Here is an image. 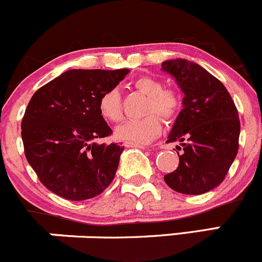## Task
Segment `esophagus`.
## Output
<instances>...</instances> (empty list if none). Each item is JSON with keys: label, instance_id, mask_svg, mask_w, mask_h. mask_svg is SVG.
I'll use <instances>...</instances> for the list:
<instances>
[{"label": "esophagus", "instance_id": "1", "mask_svg": "<svg viewBox=\"0 0 262 262\" xmlns=\"http://www.w3.org/2000/svg\"><path fill=\"white\" fill-rule=\"evenodd\" d=\"M125 146L126 147H140V149H145V145L142 144H137V142H130V141H126L125 142Z\"/></svg>", "mask_w": 262, "mask_h": 262}]
</instances>
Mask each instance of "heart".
Segmentation results:
<instances>
[{"label": "heart", "instance_id": "heart-1", "mask_svg": "<svg viewBox=\"0 0 262 262\" xmlns=\"http://www.w3.org/2000/svg\"><path fill=\"white\" fill-rule=\"evenodd\" d=\"M135 89L146 95V102L142 112L144 117L125 121L116 128L117 139L123 141L147 142L155 139L162 131V121L155 115L170 121L180 113L182 107V97L172 88H163L160 80L152 76H141L134 81ZM100 116L108 122H118L122 118L120 93L116 88L108 89L100 95L98 102Z\"/></svg>", "mask_w": 262, "mask_h": 262}]
</instances>
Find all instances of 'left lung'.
I'll return each mask as SVG.
<instances>
[{"label": "left lung", "mask_w": 262, "mask_h": 262, "mask_svg": "<svg viewBox=\"0 0 262 262\" xmlns=\"http://www.w3.org/2000/svg\"><path fill=\"white\" fill-rule=\"evenodd\" d=\"M162 70L174 77L185 94L183 110L167 140L180 141L183 151L177 169L164 181L180 193L201 195L224 181L237 155L238 111L224 85L195 62L169 59Z\"/></svg>", "instance_id": "8db88e82"}]
</instances>
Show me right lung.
<instances>
[{"instance_id": "right-lung-1", "label": "right lung", "mask_w": 262, "mask_h": 262, "mask_svg": "<svg viewBox=\"0 0 262 262\" xmlns=\"http://www.w3.org/2000/svg\"><path fill=\"white\" fill-rule=\"evenodd\" d=\"M128 72L69 70L34 93L23 117L21 137L27 160L49 191L81 201L111 185L123 146L95 142L112 134L98 102Z\"/></svg>"}]
</instances>
